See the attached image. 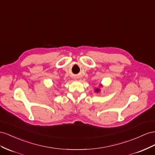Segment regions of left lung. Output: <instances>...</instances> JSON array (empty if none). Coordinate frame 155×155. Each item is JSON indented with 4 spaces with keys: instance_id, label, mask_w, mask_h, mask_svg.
Here are the masks:
<instances>
[{
    "instance_id": "8db88e82",
    "label": "left lung",
    "mask_w": 155,
    "mask_h": 155,
    "mask_svg": "<svg viewBox=\"0 0 155 155\" xmlns=\"http://www.w3.org/2000/svg\"><path fill=\"white\" fill-rule=\"evenodd\" d=\"M99 91H100V90L98 89V88H97V89H95V92H99Z\"/></svg>"
}]
</instances>
